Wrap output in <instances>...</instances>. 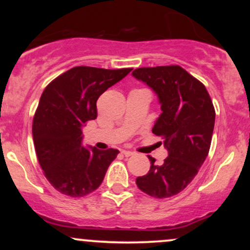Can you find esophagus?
<instances>
[{
  "label": "esophagus",
  "instance_id": "34e87169",
  "mask_svg": "<svg viewBox=\"0 0 250 250\" xmlns=\"http://www.w3.org/2000/svg\"><path fill=\"white\" fill-rule=\"evenodd\" d=\"M122 154L125 155V157H129V156H133V155H135L134 151H129V150H122Z\"/></svg>",
  "mask_w": 250,
  "mask_h": 250
}]
</instances>
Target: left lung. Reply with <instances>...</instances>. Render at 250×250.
<instances>
[{"label": "left lung", "mask_w": 250, "mask_h": 250, "mask_svg": "<svg viewBox=\"0 0 250 250\" xmlns=\"http://www.w3.org/2000/svg\"><path fill=\"white\" fill-rule=\"evenodd\" d=\"M133 76L159 96L162 114L153 133L168 150L161 165L149 157L147 175L136 179L140 190L156 199L182 191L199 173L210 149L215 109L205 84L177 64L137 68Z\"/></svg>", "instance_id": "8db88e82"}]
</instances>
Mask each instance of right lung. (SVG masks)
I'll return each mask as SVG.
<instances>
[{
	"label": "right lung",
	"mask_w": 250,
	"mask_h": 250,
	"mask_svg": "<svg viewBox=\"0 0 250 250\" xmlns=\"http://www.w3.org/2000/svg\"><path fill=\"white\" fill-rule=\"evenodd\" d=\"M130 71L80 65L43 90L33 119L34 146L43 174L63 195L82 197L96 190L120 153L83 147L81 129L97 117L100 95Z\"/></svg>",
	"instance_id": "right-lung-1"
}]
</instances>
